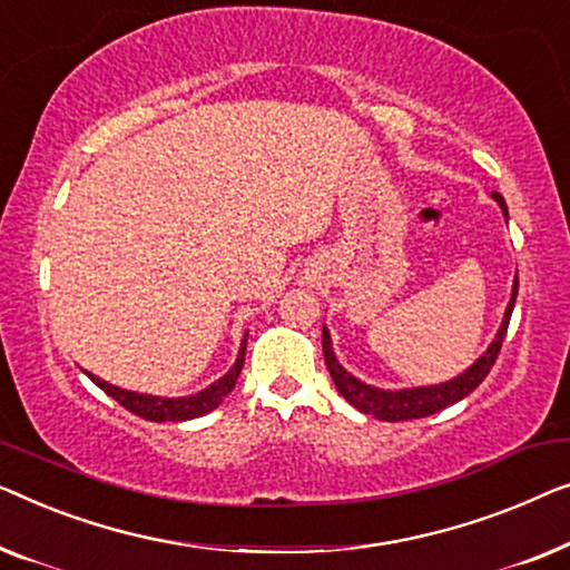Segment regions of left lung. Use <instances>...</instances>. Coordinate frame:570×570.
Returning <instances> with one entry per match:
<instances>
[{
	"instance_id": "left-lung-1",
	"label": "left lung",
	"mask_w": 570,
	"mask_h": 570,
	"mask_svg": "<svg viewBox=\"0 0 570 570\" xmlns=\"http://www.w3.org/2000/svg\"><path fill=\"white\" fill-rule=\"evenodd\" d=\"M495 202L501 204L503 214H507V202H503L501 194H493ZM517 292H519V278H514V292H511V302L507 307V315H503V323L499 327V335L491 343V348L485 351L483 356L472 364L468 372L456 376L452 382L444 384H434V387H415V390H400V392H387V390H376L368 387V384L358 382L356 376H351L346 368H343L338 362H335L333 348H331V335L323 327V354H325V364L327 372H331L335 387L343 397L348 400L356 411H362L366 415H374L380 421H413V419H426V415H434L439 411H444L446 405H454L456 400L468 397L472 390L478 387L480 382L485 380L488 372H491L495 358L501 354L503 338H507L509 331V320L511 312H514V302H517Z\"/></svg>"
}]
</instances>
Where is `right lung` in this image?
<instances>
[{"mask_svg": "<svg viewBox=\"0 0 570 570\" xmlns=\"http://www.w3.org/2000/svg\"><path fill=\"white\" fill-rule=\"evenodd\" d=\"M245 346H247V338L243 341V346H239L235 366H232L219 382H214L212 387H206L204 392H198V395H190V397H175L173 400V397L139 395V392H128V390H121V387H114V384L102 382L92 374H87V376H90V380L98 384V387L106 392V395L114 397L118 405H124L126 411H131L134 415H139V419H144V421H157V423H163V421H190V419H198V415H204L208 411H214V407L229 395L232 387H235L239 372H243Z\"/></svg>", "mask_w": 570, "mask_h": 570, "instance_id": "add662e5", "label": "right lung"}]
</instances>
